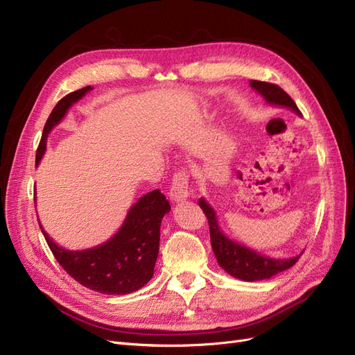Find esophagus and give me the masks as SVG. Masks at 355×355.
<instances>
[{
  "instance_id": "1",
  "label": "esophagus",
  "mask_w": 355,
  "mask_h": 355,
  "mask_svg": "<svg viewBox=\"0 0 355 355\" xmlns=\"http://www.w3.org/2000/svg\"><path fill=\"white\" fill-rule=\"evenodd\" d=\"M168 197L176 202L187 200L189 197V175L187 170H179L172 179V185L168 189Z\"/></svg>"
}]
</instances>
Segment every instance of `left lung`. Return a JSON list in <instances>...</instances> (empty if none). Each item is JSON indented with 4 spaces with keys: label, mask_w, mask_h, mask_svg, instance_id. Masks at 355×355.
Masks as SVG:
<instances>
[{
    "label": "left lung",
    "mask_w": 355,
    "mask_h": 355,
    "mask_svg": "<svg viewBox=\"0 0 355 355\" xmlns=\"http://www.w3.org/2000/svg\"><path fill=\"white\" fill-rule=\"evenodd\" d=\"M251 87L263 95V98L268 104H275L280 107H288L294 110L297 114H301L297 104L294 100L279 87L276 83L270 82H261V80H251ZM201 210L204 211L207 220H209L210 226V239H211V248L216 254L217 263L220 267L236 279L247 280V282H254V280H263L272 277L280 272L288 270L289 267L294 266L300 255L294 257V259L286 260H273L268 257L260 255L247 247L239 245V243L230 241L223 235V232H220L216 213L211 207L207 204L202 198L198 201Z\"/></svg>",
    "instance_id": "obj_1"
}]
</instances>
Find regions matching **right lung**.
Segmentation results:
<instances>
[{
    "label": "right lung",
    "mask_w": 355,
    "mask_h": 355,
    "mask_svg": "<svg viewBox=\"0 0 355 355\" xmlns=\"http://www.w3.org/2000/svg\"><path fill=\"white\" fill-rule=\"evenodd\" d=\"M91 91V87L73 91L61 98L48 117L36 150V164L45 153L46 137L60 123L71 104ZM170 204L160 189L144 195L129 210L123 226L103 245L82 251L58 247L40 225L44 238L58 264L85 288L107 295H125L141 289L154 275L160 245L162 218Z\"/></svg>",
    "instance_id": "right-lung-1"
}]
</instances>
